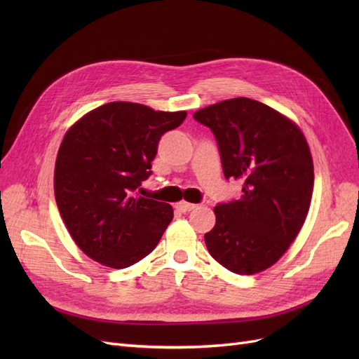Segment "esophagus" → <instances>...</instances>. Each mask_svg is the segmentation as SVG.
Masks as SVG:
<instances>
[{"label": "esophagus", "mask_w": 359, "mask_h": 359, "mask_svg": "<svg viewBox=\"0 0 359 359\" xmlns=\"http://www.w3.org/2000/svg\"><path fill=\"white\" fill-rule=\"evenodd\" d=\"M175 208L178 210V211H181V212H189V211H191V210H194L196 208V205L194 203H189V202H178L177 205H175Z\"/></svg>", "instance_id": "obj_1"}]
</instances>
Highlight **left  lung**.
I'll return each mask as SVG.
<instances>
[{"mask_svg": "<svg viewBox=\"0 0 359 359\" xmlns=\"http://www.w3.org/2000/svg\"><path fill=\"white\" fill-rule=\"evenodd\" d=\"M193 118L214 133L226 180L244 182L240 199L217 203L206 248L232 273H260L285 255L307 217L314 182L307 140L289 118L247 97Z\"/></svg>", "mask_w": 359, "mask_h": 359, "instance_id": "obj_1", "label": "left lung"}]
</instances>
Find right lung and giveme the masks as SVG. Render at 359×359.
I'll return each instance as SVG.
<instances>
[{
	"instance_id": "add662e5",
	"label": "right lung",
	"mask_w": 359,
	"mask_h": 359,
	"mask_svg": "<svg viewBox=\"0 0 359 359\" xmlns=\"http://www.w3.org/2000/svg\"><path fill=\"white\" fill-rule=\"evenodd\" d=\"M187 112L111 102L64 136L55 163V199L73 241L111 268H127L157 247L173 219L169 203L135 196L151 175L160 137Z\"/></svg>"
}]
</instances>
